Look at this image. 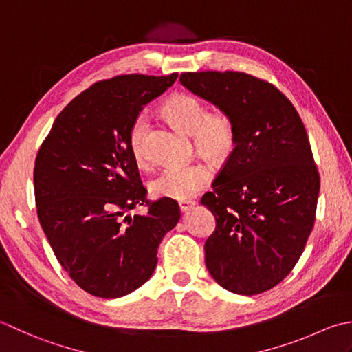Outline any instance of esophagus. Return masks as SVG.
<instances>
[{
  "label": "esophagus",
  "instance_id": "1",
  "mask_svg": "<svg viewBox=\"0 0 352 352\" xmlns=\"http://www.w3.org/2000/svg\"><path fill=\"white\" fill-rule=\"evenodd\" d=\"M195 205H196L195 200H182V202H179V210H181L182 212H186V211H190Z\"/></svg>",
  "mask_w": 352,
  "mask_h": 352
}]
</instances>
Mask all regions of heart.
<instances>
[{"label": "heart", "mask_w": 352, "mask_h": 352, "mask_svg": "<svg viewBox=\"0 0 352 352\" xmlns=\"http://www.w3.org/2000/svg\"><path fill=\"white\" fill-rule=\"evenodd\" d=\"M164 113L171 123L192 133L195 146L212 162H223L232 155L236 142V132L232 117L223 109L208 112L202 98L186 92L171 96L164 104ZM146 116L136 117L129 132V147L135 162L140 167L147 166L146 155ZM212 170L206 162L196 161L177 164L162 170L152 181L153 195L160 197L185 200L190 199L211 182Z\"/></svg>", "instance_id": "b5f03b06"}]
</instances>
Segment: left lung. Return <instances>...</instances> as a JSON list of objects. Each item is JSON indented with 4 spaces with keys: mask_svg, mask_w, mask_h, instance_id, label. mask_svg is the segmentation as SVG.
Wrapping results in <instances>:
<instances>
[{
    "mask_svg": "<svg viewBox=\"0 0 352 352\" xmlns=\"http://www.w3.org/2000/svg\"><path fill=\"white\" fill-rule=\"evenodd\" d=\"M192 94L232 117L236 142L200 204L216 217L205 243L211 276L236 295L274 289L314 226L320 177L298 111L276 86L240 71L182 73Z\"/></svg>",
    "mask_w": 352,
    "mask_h": 352,
    "instance_id": "8db88e82",
    "label": "left lung"
}]
</instances>
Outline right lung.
<instances>
[{
	"instance_id": "right-lung-1",
	"label": "right lung",
	"mask_w": 352,
	"mask_h": 352,
	"mask_svg": "<svg viewBox=\"0 0 352 352\" xmlns=\"http://www.w3.org/2000/svg\"><path fill=\"white\" fill-rule=\"evenodd\" d=\"M177 78L129 74L71 100L36 156V210L60 266L98 298L129 295L152 276L164 235L181 219L176 200L150 202L129 132L148 102ZM147 204L144 217L126 212Z\"/></svg>"
}]
</instances>
